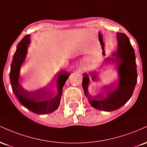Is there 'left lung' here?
Masks as SVG:
<instances>
[{"label":"left lung","instance_id":"left-lung-1","mask_svg":"<svg viewBox=\"0 0 147 147\" xmlns=\"http://www.w3.org/2000/svg\"><path fill=\"white\" fill-rule=\"evenodd\" d=\"M117 50L113 57L108 58V61L116 63L118 81L113 86L106 87L101 94L92 96L89 94L88 85L90 77L84 74L82 86L86 97L92 107L100 111H113L119 109L129 100L137 83L138 74L136 55L132 45L126 34L117 33ZM97 72L90 73L93 82L97 81Z\"/></svg>","mask_w":147,"mask_h":147}]
</instances>
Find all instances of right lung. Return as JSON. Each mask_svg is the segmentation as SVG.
Segmentation results:
<instances>
[{
  "mask_svg": "<svg viewBox=\"0 0 147 147\" xmlns=\"http://www.w3.org/2000/svg\"><path fill=\"white\" fill-rule=\"evenodd\" d=\"M30 37V35L25 36L17 45L10 67V83L13 92L22 105L34 113L48 114L58 109L63 92L62 89L70 74L65 70L60 71L53 89L36 91L25 90L19 82L20 70L28 54Z\"/></svg>",
  "mask_w": 147,
  "mask_h": 147,
  "instance_id": "add662e5",
  "label": "right lung"
}]
</instances>
